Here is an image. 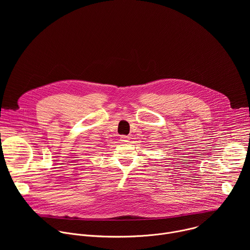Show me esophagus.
I'll return each instance as SVG.
<instances>
[{"instance_id": "obj_1", "label": "esophagus", "mask_w": 250, "mask_h": 250, "mask_svg": "<svg viewBox=\"0 0 250 250\" xmlns=\"http://www.w3.org/2000/svg\"><path fill=\"white\" fill-rule=\"evenodd\" d=\"M129 137L128 136H126V135H122V138H121V140H122V142H128L129 141V139H128Z\"/></svg>"}]
</instances>
